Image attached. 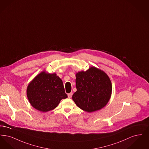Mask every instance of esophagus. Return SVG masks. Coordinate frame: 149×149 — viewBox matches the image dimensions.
Listing matches in <instances>:
<instances>
[{
    "mask_svg": "<svg viewBox=\"0 0 149 149\" xmlns=\"http://www.w3.org/2000/svg\"><path fill=\"white\" fill-rule=\"evenodd\" d=\"M72 93H69V94H68V98H71V97H72Z\"/></svg>",
    "mask_w": 149,
    "mask_h": 149,
    "instance_id": "esophagus-1",
    "label": "esophagus"
}]
</instances>
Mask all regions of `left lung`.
Wrapping results in <instances>:
<instances>
[{
    "label": "left lung",
    "instance_id": "obj_1",
    "mask_svg": "<svg viewBox=\"0 0 149 149\" xmlns=\"http://www.w3.org/2000/svg\"><path fill=\"white\" fill-rule=\"evenodd\" d=\"M77 92L72 98L83 111L93 112L106 106L111 98L112 86L106 73L92 66L76 74Z\"/></svg>",
    "mask_w": 149,
    "mask_h": 149
}]
</instances>
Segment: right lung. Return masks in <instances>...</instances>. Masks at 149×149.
<instances>
[{"instance_id": "right-lung-1", "label": "right lung", "mask_w": 149, "mask_h": 149, "mask_svg": "<svg viewBox=\"0 0 149 149\" xmlns=\"http://www.w3.org/2000/svg\"><path fill=\"white\" fill-rule=\"evenodd\" d=\"M27 95L31 106L42 112L55 109L61 99L68 97L62 80L56 74L46 73L45 71L29 83Z\"/></svg>"}]
</instances>
